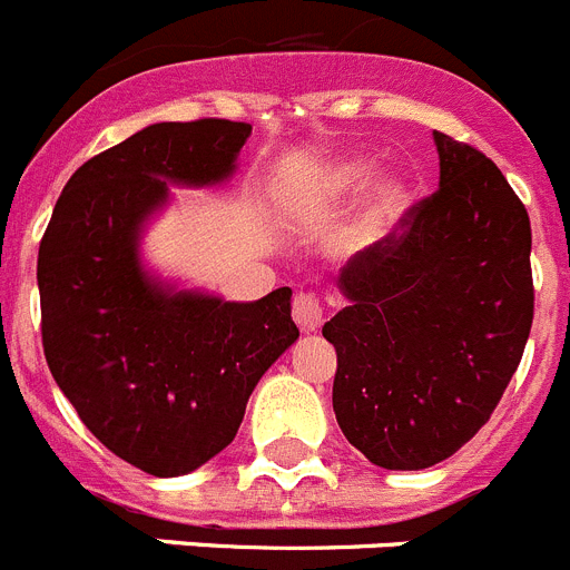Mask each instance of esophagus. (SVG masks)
<instances>
[{
  "label": "esophagus",
  "mask_w": 570,
  "mask_h": 570,
  "mask_svg": "<svg viewBox=\"0 0 570 570\" xmlns=\"http://www.w3.org/2000/svg\"><path fill=\"white\" fill-rule=\"evenodd\" d=\"M292 317L304 332H315L323 323V306L317 301L315 292H297L295 301H292Z\"/></svg>",
  "instance_id": "obj_1"
}]
</instances>
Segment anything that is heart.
Masks as SVG:
<instances>
[{"label": "heart", "mask_w": 570, "mask_h": 570, "mask_svg": "<svg viewBox=\"0 0 570 570\" xmlns=\"http://www.w3.org/2000/svg\"><path fill=\"white\" fill-rule=\"evenodd\" d=\"M374 173V164L368 158H337L335 164L323 167L315 178L304 187L306 196L312 202H337V198L355 196L357 189L366 187L368 178ZM409 207V189L400 178H381L374 184L372 196H368L366 207H363L361 222H357L355 233L348 235V244L363 247L372 244L374 238H381L400 215Z\"/></svg>", "instance_id": "obj_1"}]
</instances>
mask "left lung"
Here are the masks:
<instances>
[{"mask_svg":"<svg viewBox=\"0 0 570 570\" xmlns=\"http://www.w3.org/2000/svg\"><path fill=\"white\" fill-rule=\"evenodd\" d=\"M440 187L348 258L332 409L374 465L417 471L469 443L500 403L534 321L531 222L497 164L434 130Z\"/></svg>","mask_w":570,"mask_h":570,"instance_id":"1","label":"left lung"}]
</instances>
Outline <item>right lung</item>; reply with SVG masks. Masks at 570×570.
Here are the masks:
<instances>
[{"label": "right lung", "mask_w": 570, "mask_h": 570, "mask_svg": "<svg viewBox=\"0 0 570 570\" xmlns=\"http://www.w3.org/2000/svg\"><path fill=\"white\" fill-rule=\"evenodd\" d=\"M253 127L161 121L70 176L39 244L42 346L81 423L153 476L227 449L261 374L297 341L289 286L253 304L173 289L145 273L138 235L173 184L233 176Z\"/></svg>", "instance_id": "obj_1"}]
</instances>
